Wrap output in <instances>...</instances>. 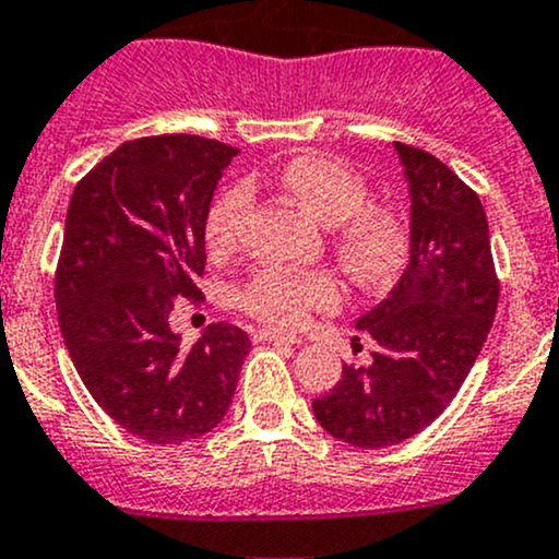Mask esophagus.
Segmentation results:
<instances>
[{
  "mask_svg": "<svg viewBox=\"0 0 559 559\" xmlns=\"http://www.w3.org/2000/svg\"><path fill=\"white\" fill-rule=\"evenodd\" d=\"M257 341L289 343V346H295V343H300V337H297V335H284V332H273V330H259L257 332Z\"/></svg>",
  "mask_w": 559,
  "mask_h": 559,
  "instance_id": "esophagus-1",
  "label": "esophagus"
}]
</instances>
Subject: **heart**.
Returning a JSON list of instances; mask_svg holds the SVG:
<instances>
[{"instance_id": "heart-1", "label": "heart", "mask_w": 559, "mask_h": 559, "mask_svg": "<svg viewBox=\"0 0 559 559\" xmlns=\"http://www.w3.org/2000/svg\"><path fill=\"white\" fill-rule=\"evenodd\" d=\"M281 186L321 224L332 227V248L346 273L362 286L389 284L411 251L408 222L384 205H368V183L352 167L326 156H297L278 173ZM251 202L243 183L224 189L202 222L207 251L222 257L238 243ZM341 297L332 273H295L270 267L238 289V306L275 330H297L311 311L332 308Z\"/></svg>"}]
</instances>
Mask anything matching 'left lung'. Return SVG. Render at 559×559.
Wrapping results in <instances>:
<instances>
[{
	"instance_id": "8db88e82",
	"label": "left lung",
	"mask_w": 559,
	"mask_h": 559,
	"mask_svg": "<svg viewBox=\"0 0 559 559\" xmlns=\"http://www.w3.org/2000/svg\"><path fill=\"white\" fill-rule=\"evenodd\" d=\"M411 191V257L386 300L357 319L376 341L370 365L313 400L337 441L384 449L430 427L471 373L498 311L487 213L441 159L394 143Z\"/></svg>"
}]
</instances>
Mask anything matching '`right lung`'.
I'll use <instances>...</instances> for the list:
<instances>
[{
    "instance_id": "1",
    "label": "right lung",
    "mask_w": 559,
    "mask_h": 559,
    "mask_svg": "<svg viewBox=\"0 0 559 559\" xmlns=\"http://www.w3.org/2000/svg\"><path fill=\"white\" fill-rule=\"evenodd\" d=\"M233 156L197 134L129 140L72 191L56 267L64 346L105 414L148 443L211 432L251 348L224 321L191 348L170 330L175 297H202V222Z\"/></svg>"
}]
</instances>
